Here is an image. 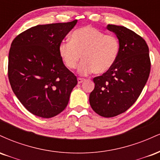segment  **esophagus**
Here are the masks:
<instances>
[{
	"instance_id": "34e87169",
	"label": "esophagus",
	"mask_w": 160,
	"mask_h": 160,
	"mask_svg": "<svg viewBox=\"0 0 160 160\" xmlns=\"http://www.w3.org/2000/svg\"><path fill=\"white\" fill-rule=\"evenodd\" d=\"M83 81H85V79H82V78H78V83H82V82Z\"/></svg>"
}]
</instances>
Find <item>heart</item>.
I'll list each match as a JSON object with an SVG mask.
<instances>
[{"mask_svg": "<svg viewBox=\"0 0 160 160\" xmlns=\"http://www.w3.org/2000/svg\"><path fill=\"white\" fill-rule=\"evenodd\" d=\"M58 53L68 68L74 69L80 59H83L78 68V73L86 75L94 72L102 74L114 65L119 53L120 42L113 35L105 34L91 26L75 30L71 41L62 42Z\"/></svg>", "mask_w": 160, "mask_h": 160, "instance_id": "obj_1", "label": "heart"}]
</instances>
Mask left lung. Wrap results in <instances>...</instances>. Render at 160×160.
<instances>
[{"instance_id":"8db88e82","label":"left lung","mask_w":160,"mask_h":160,"mask_svg":"<svg viewBox=\"0 0 160 160\" xmlns=\"http://www.w3.org/2000/svg\"><path fill=\"white\" fill-rule=\"evenodd\" d=\"M107 29L119 40L120 53L108 72L93 79L89 104L98 115L113 117L136 102L149 78L150 60L148 44L136 33L115 25H108Z\"/></svg>"}]
</instances>
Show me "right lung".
Segmentation results:
<instances>
[{
    "label": "right lung",
    "mask_w": 160,
    "mask_h": 160,
    "mask_svg": "<svg viewBox=\"0 0 160 160\" xmlns=\"http://www.w3.org/2000/svg\"><path fill=\"white\" fill-rule=\"evenodd\" d=\"M77 22L38 25L12 40L9 80L19 102L34 115L51 118L68 104L78 80L64 65L58 47Z\"/></svg>",
    "instance_id": "obj_1"
}]
</instances>
